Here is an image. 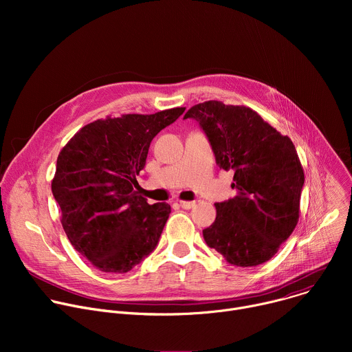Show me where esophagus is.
<instances>
[{"label": "esophagus", "mask_w": 352, "mask_h": 352, "mask_svg": "<svg viewBox=\"0 0 352 352\" xmlns=\"http://www.w3.org/2000/svg\"><path fill=\"white\" fill-rule=\"evenodd\" d=\"M178 205H179L182 209L189 210V209H192V208L196 205V202H195V200H192V202H188V200H178Z\"/></svg>", "instance_id": "esophagus-1"}]
</instances>
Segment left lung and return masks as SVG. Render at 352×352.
Returning a JSON list of instances; mask_svg holds the SVG:
<instances>
[{
  "label": "left lung",
  "instance_id": "left-lung-1",
  "mask_svg": "<svg viewBox=\"0 0 352 352\" xmlns=\"http://www.w3.org/2000/svg\"><path fill=\"white\" fill-rule=\"evenodd\" d=\"M205 131L216 163L234 170L238 195L214 204L216 220L204 230L206 243L241 267L270 261L299 219L305 175L294 143L252 109L209 100L185 117Z\"/></svg>",
  "mask_w": 352,
  "mask_h": 352
}]
</instances>
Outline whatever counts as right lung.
Segmentation results:
<instances>
[{"instance_id":"1","label":"right lung","mask_w":352,"mask_h":352,"mask_svg":"<svg viewBox=\"0 0 352 352\" xmlns=\"http://www.w3.org/2000/svg\"><path fill=\"white\" fill-rule=\"evenodd\" d=\"M184 111L97 120L60 152L52 190L61 224L72 246L100 272L126 273L157 246L171 208L148 205L135 190L136 175L150 142Z\"/></svg>"}]
</instances>
